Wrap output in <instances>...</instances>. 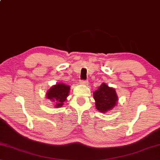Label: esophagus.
<instances>
[{
	"instance_id": "esophagus-1",
	"label": "esophagus",
	"mask_w": 160,
	"mask_h": 160,
	"mask_svg": "<svg viewBox=\"0 0 160 160\" xmlns=\"http://www.w3.org/2000/svg\"><path fill=\"white\" fill-rule=\"evenodd\" d=\"M80 83L81 85H88V81H87V80H80Z\"/></svg>"
}]
</instances>
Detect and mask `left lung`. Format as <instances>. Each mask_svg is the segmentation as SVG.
Listing matches in <instances>:
<instances>
[{
  "mask_svg": "<svg viewBox=\"0 0 160 160\" xmlns=\"http://www.w3.org/2000/svg\"><path fill=\"white\" fill-rule=\"evenodd\" d=\"M93 96L95 100L96 109L103 113L112 110L118 100L115 90L109 87L105 82L94 92Z\"/></svg>",
  "mask_w": 160,
  "mask_h": 160,
  "instance_id": "1",
  "label": "left lung"
}]
</instances>
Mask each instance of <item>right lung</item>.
I'll list each match as a JSON object with an SVG mask.
<instances>
[{"label":"right lung","instance_id":"obj_1","mask_svg":"<svg viewBox=\"0 0 160 160\" xmlns=\"http://www.w3.org/2000/svg\"><path fill=\"white\" fill-rule=\"evenodd\" d=\"M70 86L64 83H58L52 86L46 93V97L52 102H55V108H61L69 95Z\"/></svg>","mask_w":160,"mask_h":160}]
</instances>
